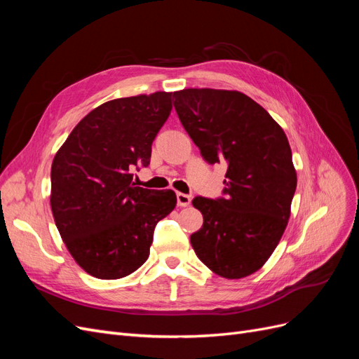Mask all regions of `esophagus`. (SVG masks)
I'll use <instances>...</instances> for the list:
<instances>
[{
    "mask_svg": "<svg viewBox=\"0 0 359 359\" xmlns=\"http://www.w3.org/2000/svg\"><path fill=\"white\" fill-rule=\"evenodd\" d=\"M191 202V198L189 194H184V193H177V203L178 206H189Z\"/></svg>",
    "mask_w": 359,
    "mask_h": 359,
    "instance_id": "34e87169",
    "label": "esophagus"
}]
</instances>
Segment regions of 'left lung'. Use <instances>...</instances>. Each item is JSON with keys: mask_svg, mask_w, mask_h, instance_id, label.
Instances as JSON below:
<instances>
[{"mask_svg": "<svg viewBox=\"0 0 359 359\" xmlns=\"http://www.w3.org/2000/svg\"><path fill=\"white\" fill-rule=\"evenodd\" d=\"M175 111L202 157L227 166L224 198L198 196L203 224L190 236L212 273L243 278L264 266L283 236L297 190L289 140L262 106L240 91L173 93Z\"/></svg>", "mask_w": 359, "mask_h": 359, "instance_id": "8db88e82", "label": "left lung"}]
</instances>
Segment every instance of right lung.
<instances>
[{
	"mask_svg": "<svg viewBox=\"0 0 359 359\" xmlns=\"http://www.w3.org/2000/svg\"><path fill=\"white\" fill-rule=\"evenodd\" d=\"M172 111V93L106 102L81 119L53 157L50 208L73 259L90 276L123 278L145 264L172 190L136 187L151 145Z\"/></svg>",
	"mask_w": 359,
	"mask_h": 359,
	"instance_id": "add662e5",
	"label": "right lung"
}]
</instances>
